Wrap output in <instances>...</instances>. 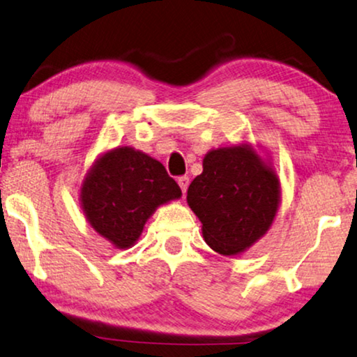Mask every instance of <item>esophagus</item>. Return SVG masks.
Masks as SVG:
<instances>
[{
	"instance_id": "obj_1",
	"label": "esophagus",
	"mask_w": 357,
	"mask_h": 357,
	"mask_svg": "<svg viewBox=\"0 0 357 357\" xmlns=\"http://www.w3.org/2000/svg\"><path fill=\"white\" fill-rule=\"evenodd\" d=\"M177 182L180 185V188H182V192L187 193V188H188V177H187V175H182V177H178Z\"/></svg>"
}]
</instances>
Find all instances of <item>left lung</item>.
<instances>
[{
    "instance_id": "8db88e82",
    "label": "left lung",
    "mask_w": 357,
    "mask_h": 357,
    "mask_svg": "<svg viewBox=\"0 0 357 357\" xmlns=\"http://www.w3.org/2000/svg\"><path fill=\"white\" fill-rule=\"evenodd\" d=\"M214 252L237 255L270 229L280 204V180L250 146L213 149L187 192Z\"/></svg>"
}]
</instances>
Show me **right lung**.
<instances>
[{
	"instance_id": "obj_1",
	"label": "right lung",
	"mask_w": 357,
	"mask_h": 357,
	"mask_svg": "<svg viewBox=\"0 0 357 357\" xmlns=\"http://www.w3.org/2000/svg\"><path fill=\"white\" fill-rule=\"evenodd\" d=\"M182 190L159 160L133 148H116L97 160L82 183L87 221L119 248L138 241L148 218Z\"/></svg>"
}]
</instances>
